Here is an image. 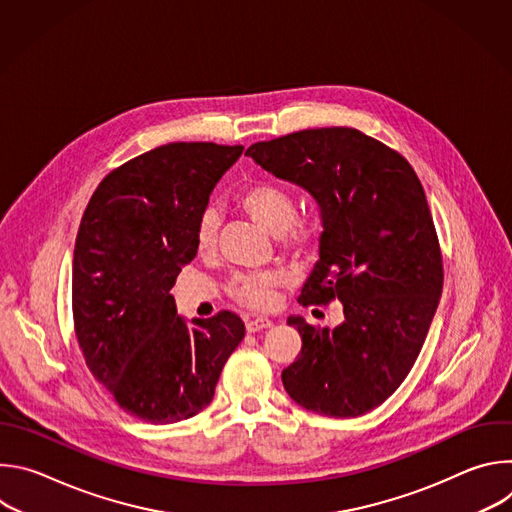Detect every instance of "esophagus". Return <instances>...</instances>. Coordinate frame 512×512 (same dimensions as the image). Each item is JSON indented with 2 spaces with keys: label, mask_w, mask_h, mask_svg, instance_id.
I'll list each match as a JSON object with an SVG mask.
<instances>
[{
  "label": "esophagus",
  "mask_w": 512,
  "mask_h": 512,
  "mask_svg": "<svg viewBox=\"0 0 512 512\" xmlns=\"http://www.w3.org/2000/svg\"><path fill=\"white\" fill-rule=\"evenodd\" d=\"M245 326H247V332L255 334V332H261V330H265V328H271L273 322L267 320V318H253V320H247Z\"/></svg>",
  "instance_id": "1"
}]
</instances>
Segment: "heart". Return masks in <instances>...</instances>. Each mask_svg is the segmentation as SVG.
Masks as SVG:
<instances>
[{"mask_svg":"<svg viewBox=\"0 0 512 512\" xmlns=\"http://www.w3.org/2000/svg\"><path fill=\"white\" fill-rule=\"evenodd\" d=\"M239 206L271 235H277L279 245L291 257H304L316 249L322 237V225L316 216H296V202L291 194L269 182L247 184L239 192ZM221 229V214L206 208L196 223L194 239L200 253L214 249ZM281 275L275 271L237 275L229 285V296L255 312H267L277 304V287Z\"/></svg>","mask_w":512,"mask_h":512,"instance_id":"heart-1","label":"heart"}]
</instances>
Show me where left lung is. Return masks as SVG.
<instances>
[{
	"label": "left lung",
	"mask_w": 512,
	"mask_h": 512,
	"mask_svg": "<svg viewBox=\"0 0 512 512\" xmlns=\"http://www.w3.org/2000/svg\"><path fill=\"white\" fill-rule=\"evenodd\" d=\"M245 156L320 206V259L298 302L338 300L344 314L332 330L287 318L302 352L281 373L283 387L320 415L369 413L409 375L442 296V251L423 186L401 154L352 127L257 141Z\"/></svg>",
	"instance_id": "8db88e82"
}]
</instances>
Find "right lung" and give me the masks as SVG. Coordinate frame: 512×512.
Masks as SVG:
<instances>
[{
    "label": "right lung",
    "mask_w": 512,
    "mask_h": 512,
    "mask_svg": "<svg viewBox=\"0 0 512 512\" xmlns=\"http://www.w3.org/2000/svg\"><path fill=\"white\" fill-rule=\"evenodd\" d=\"M243 145H160L103 178L72 259V318L93 377L117 405L156 425L200 413L245 336L233 312H176L170 289L196 257V223Z\"/></svg>",
    "instance_id": "add662e5"
}]
</instances>
